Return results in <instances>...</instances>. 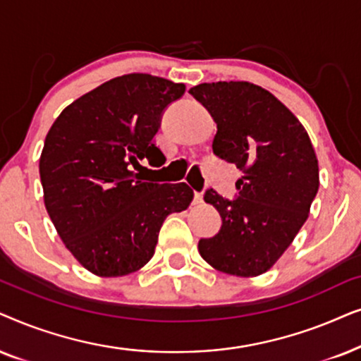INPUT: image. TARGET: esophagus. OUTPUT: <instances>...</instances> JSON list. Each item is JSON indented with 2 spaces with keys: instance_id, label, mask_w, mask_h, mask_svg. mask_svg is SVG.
<instances>
[{
  "instance_id": "34e87169",
  "label": "esophagus",
  "mask_w": 361,
  "mask_h": 361,
  "mask_svg": "<svg viewBox=\"0 0 361 361\" xmlns=\"http://www.w3.org/2000/svg\"><path fill=\"white\" fill-rule=\"evenodd\" d=\"M195 203L196 204L203 203V193H198V191H195Z\"/></svg>"
}]
</instances>
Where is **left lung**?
Returning a JSON list of instances; mask_svg holds the SVG:
<instances>
[{
	"label": "left lung",
	"mask_w": 361,
	"mask_h": 361,
	"mask_svg": "<svg viewBox=\"0 0 361 361\" xmlns=\"http://www.w3.org/2000/svg\"><path fill=\"white\" fill-rule=\"evenodd\" d=\"M190 94L218 125L214 155L243 171L236 200L214 190L204 193L223 226L216 236L200 239L198 251L224 274L261 276L294 241L319 191V161L309 133L281 100L256 84H200Z\"/></svg>",
	"instance_id": "obj_1"
}]
</instances>
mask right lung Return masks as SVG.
<instances>
[{
    "mask_svg": "<svg viewBox=\"0 0 361 361\" xmlns=\"http://www.w3.org/2000/svg\"><path fill=\"white\" fill-rule=\"evenodd\" d=\"M185 89L150 74L115 77L67 105L47 132L39 158L47 214L95 276L142 269L166 216L193 201L186 183H153L140 173L143 158H165L153 138L163 110Z\"/></svg>",
    "mask_w": 361,
    "mask_h": 361,
    "instance_id": "add662e5",
    "label": "right lung"
}]
</instances>
